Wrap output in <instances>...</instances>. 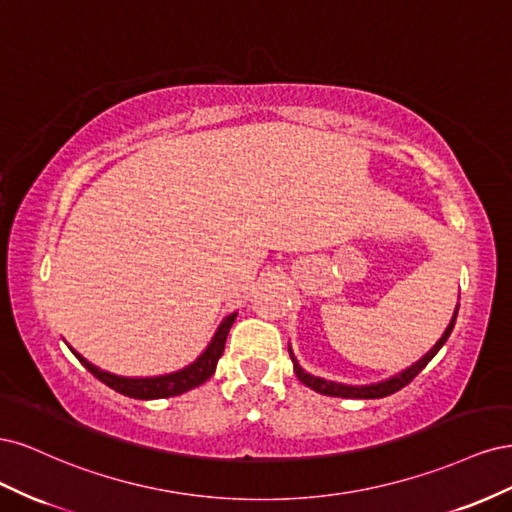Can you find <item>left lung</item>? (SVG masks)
<instances>
[{"instance_id": "obj_1", "label": "left lung", "mask_w": 512, "mask_h": 512, "mask_svg": "<svg viewBox=\"0 0 512 512\" xmlns=\"http://www.w3.org/2000/svg\"><path fill=\"white\" fill-rule=\"evenodd\" d=\"M459 309V305H457ZM457 309L455 314L451 318V324H448L444 335L438 339L436 346H433L421 361H416L414 365H410L408 369L399 371V374L386 378L382 382H376V384H363V386H352V384H342V382H333V380H324V378H318V376H312L307 374V371L299 365L297 356H294L292 348L288 346V352H290V359H292V365H294V374H297V378L309 386V389L316 391V393H322V395H329V397H346V399H378V397H386V395H393L397 393L399 389H404L406 384H410L421 371L425 369V365L433 359V356L438 354V350L446 344L448 335H451L453 327H455V320H457Z\"/></svg>"}]
</instances>
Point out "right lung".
Segmentation results:
<instances>
[{"label":"right lung","mask_w":512,"mask_h":512,"mask_svg":"<svg viewBox=\"0 0 512 512\" xmlns=\"http://www.w3.org/2000/svg\"><path fill=\"white\" fill-rule=\"evenodd\" d=\"M237 314H230L222 320V324L215 331L211 344L207 346V350L198 356V359L183 367L175 374H166V376H153V378H123V376H115V374H108V371H102L100 367L91 365L85 356H81L76 350L74 356L79 359L91 374H94L100 382H104L106 386H111L113 391L126 395V397H134V399H162V397H175L181 395L190 389H196L203 382H207L215 367H218L220 356L224 352V344H226V337L228 331L232 327V322H235Z\"/></svg>","instance_id":"add662e5"}]
</instances>
